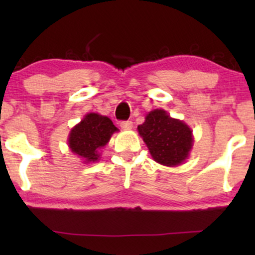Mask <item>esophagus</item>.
Masks as SVG:
<instances>
[{
    "instance_id": "esophagus-1",
    "label": "esophagus",
    "mask_w": 255,
    "mask_h": 255,
    "mask_svg": "<svg viewBox=\"0 0 255 255\" xmlns=\"http://www.w3.org/2000/svg\"><path fill=\"white\" fill-rule=\"evenodd\" d=\"M121 128H124V129H130L131 127H133V122L129 121V120H127V121H121Z\"/></svg>"
}]
</instances>
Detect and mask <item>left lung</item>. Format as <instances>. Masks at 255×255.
I'll use <instances>...</instances> for the list:
<instances>
[{"mask_svg":"<svg viewBox=\"0 0 255 255\" xmlns=\"http://www.w3.org/2000/svg\"><path fill=\"white\" fill-rule=\"evenodd\" d=\"M137 130L153 159L163 165L181 164L192 148L191 128L182 121L171 119L164 110L148 113L144 124L137 126Z\"/></svg>","mask_w":255,"mask_h":255,"instance_id":"left-lung-1","label":"left lung"}]
</instances>
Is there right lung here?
I'll return each mask as SVG.
<instances>
[{
  "instance_id": "obj_1",
  "label": "right lung",
  "mask_w": 255,
  "mask_h": 255,
  "mask_svg": "<svg viewBox=\"0 0 255 255\" xmlns=\"http://www.w3.org/2000/svg\"><path fill=\"white\" fill-rule=\"evenodd\" d=\"M116 130L118 128L107 116L87 114L69 134V147L72 152L85 158L86 162H95L99 157L98 148L103 147Z\"/></svg>"
}]
</instances>
